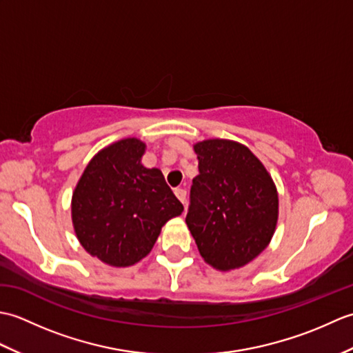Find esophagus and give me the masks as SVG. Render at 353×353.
<instances>
[{
    "label": "esophagus",
    "mask_w": 353,
    "mask_h": 353,
    "mask_svg": "<svg viewBox=\"0 0 353 353\" xmlns=\"http://www.w3.org/2000/svg\"><path fill=\"white\" fill-rule=\"evenodd\" d=\"M176 196H177V199L182 201L183 205H186V191L185 190H182V188H179V190H176Z\"/></svg>",
    "instance_id": "obj_1"
}]
</instances>
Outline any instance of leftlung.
I'll return each instance as SVG.
<instances>
[{"instance_id": "1", "label": "left lung", "mask_w": 353, "mask_h": 353, "mask_svg": "<svg viewBox=\"0 0 353 353\" xmlns=\"http://www.w3.org/2000/svg\"><path fill=\"white\" fill-rule=\"evenodd\" d=\"M199 176L192 179L186 224L201 258L230 272L265 250L276 230L279 197L270 172L245 145L230 139L194 144Z\"/></svg>"}]
</instances>
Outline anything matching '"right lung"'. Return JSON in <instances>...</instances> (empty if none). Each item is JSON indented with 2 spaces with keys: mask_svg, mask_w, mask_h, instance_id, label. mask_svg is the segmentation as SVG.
<instances>
[{
  "mask_svg": "<svg viewBox=\"0 0 353 353\" xmlns=\"http://www.w3.org/2000/svg\"><path fill=\"white\" fill-rule=\"evenodd\" d=\"M145 142L124 138L97 153L72 191L71 219L81 247L112 267L137 264L183 205L159 168L141 159Z\"/></svg>",
  "mask_w": 353,
  "mask_h": 353,
  "instance_id": "1",
  "label": "right lung"
}]
</instances>
